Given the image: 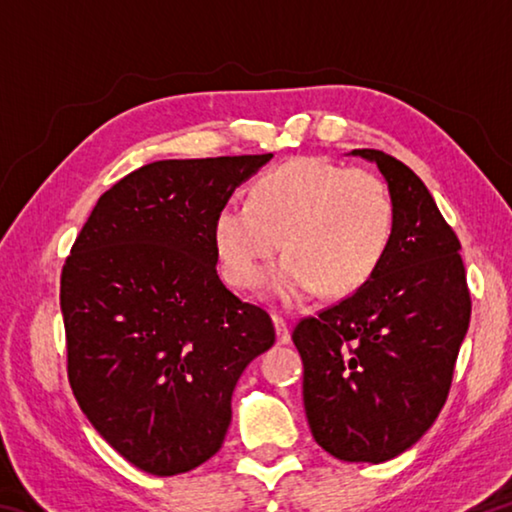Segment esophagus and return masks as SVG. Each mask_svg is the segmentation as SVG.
Instances as JSON below:
<instances>
[{
  "label": "esophagus",
  "instance_id": "obj_1",
  "mask_svg": "<svg viewBox=\"0 0 512 512\" xmlns=\"http://www.w3.org/2000/svg\"><path fill=\"white\" fill-rule=\"evenodd\" d=\"M273 325H275V334H277V343L284 345L291 341V332H289V325L287 320L280 318V316H273Z\"/></svg>",
  "mask_w": 512,
  "mask_h": 512
}]
</instances>
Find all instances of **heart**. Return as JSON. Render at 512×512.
<instances>
[{"instance_id": "b5f03b06", "label": "heart", "mask_w": 512, "mask_h": 512, "mask_svg": "<svg viewBox=\"0 0 512 512\" xmlns=\"http://www.w3.org/2000/svg\"><path fill=\"white\" fill-rule=\"evenodd\" d=\"M393 232V198L368 169L325 158H296L264 171L250 203L228 201L214 216V246L225 280L257 289L277 250L287 255L271 275L282 302L323 289L345 296L363 287L384 259Z\"/></svg>"}]
</instances>
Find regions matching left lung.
I'll return each mask as SVG.
<instances>
[{
    "mask_svg": "<svg viewBox=\"0 0 512 512\" xmlns=\"http://www.w3.org/2000/svg\"><path fill=\"white\" fill-rule=\"evenodd\" d=\"M377 162L393 198L391 244L370 280L293 329L309 429L327 454L384 463L418 443L452 388L472 300L461 241L422 180Z\"/></svg>",
    "mask_w": 512,
    "mask_h": 512,
    "instance_id": "obj_1",
    "label": "left lung"
}]
</instances>
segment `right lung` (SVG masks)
I'll return each mask as SVG.
<instances>
[{
	"label": "right lung",
	"instance_id": "1",
	"mask_svg": "<svg viewBox=\"0 0 512 512\" xmlns=\"http://www.w3.org/2000/svg\"><path fill=\"white\" fill-rule=\"evenodd\" d=\"M273 158L144 164L94 205L60 273L67 379L106 443L173 476L219 452L241 372L275 343L262 307L225 289L214 216Z\"/></svg>",
	"mask_w": 512,
	"mask_h": 512
}]
</instances>
